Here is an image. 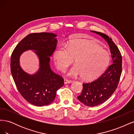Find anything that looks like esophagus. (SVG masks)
Masks as SVG:
<instances>
[{
  "mask_svg": "<svg viewBox=\"0 0 134 134\" xmlns=\"http://www.w3.org/2000/svg\"><path fill=\"white\" fill-rule=\"evenodd\" d=\"M72 81L71 80H68V79H64V84H68V83H72Z\"/></svg>",
  "mask_w": 134,
  "mask_h": 134,
  "instance_id": "34e87169",
  "label": "esophagus"
}]
</instances>
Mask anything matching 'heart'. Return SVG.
Instances as JSON below:
<instances>
[{
	"instance_id": "obj_1",
	"label": "heart",
	"mask_w": 134,
	"mask_h": 134,
	"mask_svg": "<svg viewBox=\"0 0 134 134\" xmlns=\"http://www.w3.org/2000/svg\"><path fill=\"white\" fill-rule=\"evenodd\" d=\"M53 60L58 69L63 72L73 63L75 66L71 69L68 75H80L86 80L96 78L103 71L109 64L108 52L98 44L87 40H73L66 48L59 47L54 51Z\"/></svg>"
}]
</instances>
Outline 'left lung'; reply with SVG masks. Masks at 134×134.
Listing matches in <instances>:
<instances>
[{"mask_svg": "<svg viewBox=\"0 0 134 134\" xmlns=\"http://www.w3.org/2000/svg\"><path fill=\"white\" fill-rule=\"evenodd\" d=\"M91 31L107 42L113 60V64L97 79L83 84L82 92L78 99L87 106L94 107L106 102L117 89L122 72V56L111 38L102 32Z\"/></svg>", "mask_w": 134, "mask_h": 134, "instance_id": "1", "label": "left lung"}]
</instances>
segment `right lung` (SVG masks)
I'll use <instances>...</instances> for the list:
<instances>
[{
    "label": "right lung",
    "instance_id": "1",
    "mask_svg": "<svg viewBox=\"0 0 134 134\" xmlns=\"http://www.w3.org/2000/svg\"><path fill=\"white\" fill-rule=\"evenodd\" d=\"M56 35L52 33H32L20 41L12 52L10 71L20 94L28 102L37 106L49 104L56 97V92L64 84V79L50 66V56L56 47ZM33 49L39 56L40 69L32 76L27 74L19 66L22 52Z\"/></svg>",
    "mask_w": 134,
    "mask_h": 134
}]
</instances>
